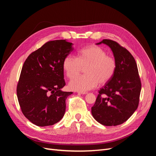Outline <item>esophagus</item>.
Returning a JSON list of instances; mask_svg holds the SVG:
<instances>
[{"mask_svg":"<svg viewBox=\"0 0 156 156\" xmlns=\"http://www.w3.org/2000/svg\"><path fill=\"white\" fill-rule=\"evenodd\" d=\"M77 93L79 94H87V92H77Z\"/></svg>","mask_w":156,"mask_h":156,"instance_id":"esophagus-1","label":"esophagus"}]
</instances>
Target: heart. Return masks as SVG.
<instances>
[{
	"mask_svg": "<svg viewBox=\"0 0 156 156\" xmlns=\"http://www.w3.org/2000/svg\"><path fill=\"white\" fill-rule=\"evenodd\" d=\"M62 67L66 76L72 78L69 88L75 91L85 92L95 88L98 83L102 85L109 81L115 73L116 62L100 47L91 45L80 50L77 58L72 55L66 56ZM83 69L86 75L75 77Z\"/></svg>",
	"mask_w": 156,
	"mask_h": 156,
	"instance_id": "obj_1",
	"label": "heart"
}]
</instances>
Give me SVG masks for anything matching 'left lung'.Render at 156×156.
Wrapping results in <instances>:
<instances>
[{
    "mask_svg": "<svg viewBox=\"0 0 156 156\" xmlns=\"http://www.w3.org/2000/svg\"><path fill=\"white\" fill-rule=\"evenodd\" d=\"M105 44L111 48L116 62L115 73L99 90L92 115L103 126L123 124L139 105L141 83L133 56L126 48L111 40H103L96 45Z\"/></svg>",
    "mask_w": 156,
    "mask_h": 156,
    "instance_id": "8db88e82",
    "label": "left lung"
}]
</instances>
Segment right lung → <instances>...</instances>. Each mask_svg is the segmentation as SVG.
<instances>
[{"instance_id": "add662e5", "label": "right lung", "mask_w": 156, "mask_h": 156, "mask_svg": "<svg viewBox=\"0 0 156 156\" xmlns=\"http://www.w3.org/2000/svg\"><path fill=\"white\" fill-rule=\"evenodd\" d=\"M73 50L66 40L50 41L25 61L17 96L22 112L32 124L52 126L64 116L66 100L73 92L61 90L66 84L62 63Z\"/></svg>"}]
</instances>
